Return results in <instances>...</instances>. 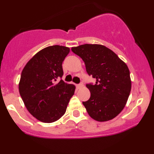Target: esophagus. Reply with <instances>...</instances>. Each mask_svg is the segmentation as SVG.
Returning <instances> with one entry per match:
<instances>
[{
	"instance_id": "34e87169",
	"label": "esophagus",
	"mask_w": 154,
	"mask_h": 154,
	"mask_svg": "<svg viewBox=\"0 0 154 154\" xmlns=\"http://www.w3.org/2000/svg\"><path fill=\"white\" fill-rule=\"evenodd\" d=\"M82 87H83V83H80V84H79V85H77V88H79V89H80V88H81Z\"/></svg>"
}]
</instances>
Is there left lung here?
I'll return each mask as SVG.
<instances>
[{
  "instance_id": "obj_1",
  "label": "left lung",
  "mask_w": 154,
  "mask_h": 154,
  "mask_svg": "<svg viewBox=\"0 0 154 154\" xmlns=\"http://www.w3.org/2000/svg\"><path fill=\"white\" fill-rule=\"evenodd\" d=\"M71 50L85 62L88 74L96 79L94 85L86 84L90 97L83 104L88 114L100 122L114 119L125 107L131 90L128 66L102 45L84 44Z\"/></svg>"
}]
</instances>
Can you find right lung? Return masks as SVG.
Segmentation results:
<instances>
[{"label": "right lung", "mask_w": 154, "mask_h": 154, "mask_svg": "<svg viewBox=\"0 0 154 154\" xmlns=\"http://www.w3.org/2000/svg\"><path fill=\"white\" fill-rule=\"evenodd\" d=\"M69 51L64 46H49L37 52L22 70L20 96L29 113L43 123L60 119L74 94L75 85L62 79V62Z\"/></svg>", "instance_id": "add662e5"}]
</instances>
